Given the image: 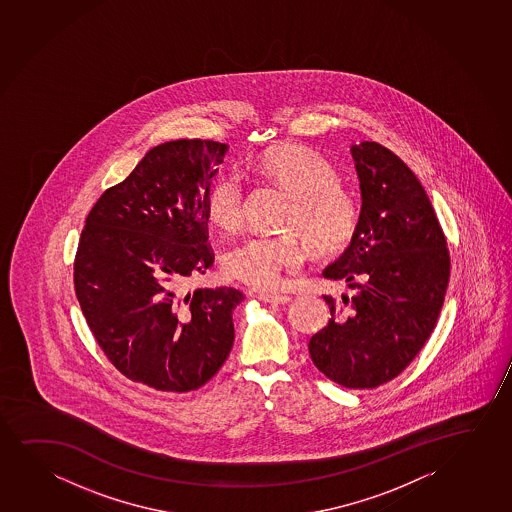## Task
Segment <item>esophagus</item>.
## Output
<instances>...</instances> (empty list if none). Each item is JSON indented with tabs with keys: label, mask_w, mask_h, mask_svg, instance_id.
<instances>
[{
	"label": "esophagus",
	"mask_w": 512,
	"mask_h": 512,
	"mask_svg": "<svg viewBox=\"0 0 512 512\" xmlns=\"http://www.w3.org/2000/svg\"><path fill=\"white\" fill-rule=\"evenodd\" d=\"M257 299L267 302V304H286L292 300V297L283 295V293L260 292L257 293Z\"/></svg>",
	"instance_id": "34e87169"
}]
</instances>
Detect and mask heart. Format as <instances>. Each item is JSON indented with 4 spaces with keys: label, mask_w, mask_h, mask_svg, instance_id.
<instances>
[{
    "label": "heart",
    "mask_w": 512,
    "mask_h": 512,
    "mask_svg": "<svg viewBox=\"0 0 512 512\" xmlns=\"http://www.w3.org/2000/svg\"><path fill=\"white\" fill-rule=\"evenodd\" d=\"M260 179L290 196L285 229L299 231L319 252L344 250L358 231L361 206L352 191L340 184V173L321 154L300 146L271 149L253 166ZM246 189L238 173L213 180L206 194V213L224 233H236L245 222ZM309 246L298 233L253 234L234 245L224 257L229 278L271 290L285 273L306 264Z\"/></svg>",
    "instance_id": "obj_1"
}]
</instances>
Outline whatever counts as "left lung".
<instances>
[{
  "label": "left lung",
  "mask_w": 512,
  "mask_h": 512,
  "mask_svg": "<svg viewBox=\"0 0 512 512\" xmlns=\"http://www.w3.org/2000/svg\"><path fill=\"white\" fill-rule=\"evenodd\" d=\"M361 220L351 246L323 276L356 290L325 295L332 318L309 340L312 363L349 389H373L412 363L438 321L450 252L431 201L412 170L377 142L352 146Z\"/></svg>",
  "instance_id": "obj_1"
}]
</instances>
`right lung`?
Segmentation results:
<instances>
[{"label":"right lung","instance_id":"obj_1","mask_svg":"<svg viewBox=\"0 0 512 512\" xmlns=\"http://www.w3.org/2000/svg\"><path fill=\"white\" fill-rule=\"evenodd\" d=\"M227 144L180 139L153 147L88 213L74 290L93 339L118 372L156 391L212 379L234 340L236 288L187 279L212 266L206 194Z\"/></svg>","mask_w":512,"mask_h":512}]
</instances>
